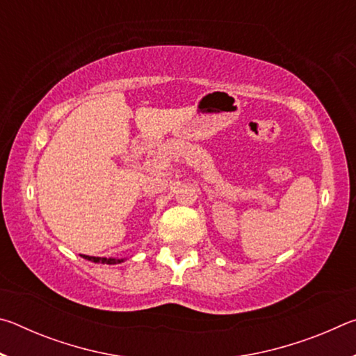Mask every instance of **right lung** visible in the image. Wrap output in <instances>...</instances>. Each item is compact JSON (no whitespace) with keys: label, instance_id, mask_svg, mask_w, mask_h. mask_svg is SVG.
<instances>
[{"label":"right lung","instance_id":"obj_1","mask_svg":"<svg viewBox=\"0 0 356 356\" xmlns=\"http://www.w3.org/2000/svg\"><path fill=\"white\" fill-rule=\"evenodd\" d=\"M84 259H88V261L91 262H97V264H108V265H114V264H120L124 262V259H114V257H94V256H84L81 254Z\"/></svg>","mask_w":356,"mask_h":356}]
</instances>
